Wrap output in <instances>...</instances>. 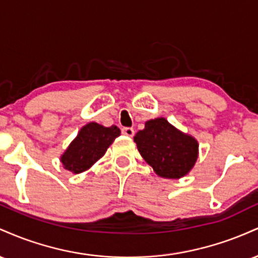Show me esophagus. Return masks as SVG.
Returning <instances> with one entry per match:
<instances>
[{
    "label": "esophagus",
    "instance_id": "obj_1",
    "mask_svg": "<svg viewBox=\"0 0 258 258\" xmlns=\"http://www.w3.org/2000/svg\"><path fill=\"white\" fill-rule=\"evenodd\" d=\"M122 135L127 136V137H133V136H135V130H133L132 127H123Z\"/></svg>",
    "mask_w": 258,
    "mask_h": 258
}]
</instances>
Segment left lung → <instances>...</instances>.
Instances as JSON below:
<instances>
[{
	"label": "left lung",
	"instance_id": "obj_1",
	"mask_svg": "<svg viewBox=\"0 0 258 258\" xmlns=\"http://www.w3.org/2000/svg\"><path fill=\"white\" fill-rule=\"evenodd\" d=\"M135 142L142 158L162 178L178 179L191 171L199 156V143L179 131L165 117L148 120L136 133Z\"/></svg>",
	"mask_w": 258,
	"mask_h": 258
}]
</instances>
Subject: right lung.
Returning <instances> with one entry per match:
<instances>
[{
	"label": "right lung",
	"instance_id": "obj_1",
	"mask_svg": "<svg viewBox=\"0 0 258 258\" xmlns=\"http://www.w3.org/2000/svg\"><path fill=\"white\" fill-rule=\"evenodd\" d=\"M120 133L117 126L105 127L97 122H88L61 154L63 167L75 174L87 171L104 155Z\"/></svg>",
	"mask_w": 258,
	"mask_h": 258
}]
</instances>
